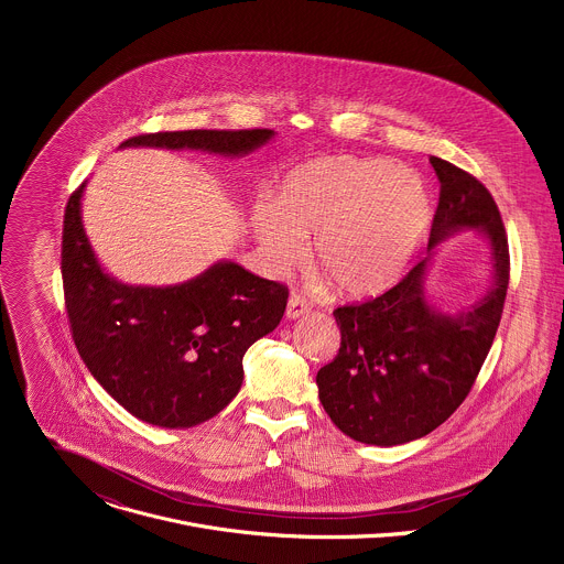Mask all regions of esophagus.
<instances>
[{
  "label": "esophagus",
  "mask_w": 564,
  "mask_h": 564,
  "mask_svg": "<svg viewBox=\"0 0 564 564\" xmlns=\"http://www.w3.org/2000/svg\"><path fill=\"white\" fill-rule=\"evenodd\" d=\"M307 312H310V303H307L303 296H299V294L292 292V296L288 299V307H285L288 318H299V316H303V314H307Z\"/></svg>",
  "instance_id": "esophagus-1"
}]
</instances>
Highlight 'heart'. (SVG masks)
<instances>
[{
    "label": "heart",
    "mask_w": 564,
    "mask_h": 564,
    "mask_svg": "<svg viewBox=\"0 0 564 564\" xmlns=\"http://www.w3.org/2000/svg\"><path fill=\"white\" fill-rule=\"evenodd\" d=\"M431 223L424 181L383 158L321 155L290 172L279 207L257 214L261 246L294 265L314 236V265L348 299L388 290L417 252Z\"/></svg>",
    "instance_id": "1"
}]
</instances>
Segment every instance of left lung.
I'll list each match as a JSON object with an SVG mask.
<instances>
[{"label":"left lung","mask_w":564,"mask_h":564,"mask_svg":"<svg viewBox=\"0 0 564 564\" xmlns=\"http://www.w3.org/2000/svg\"><path fill=\"white\" fill-rule=\"evenodd\" d=\"M431 165L442 189L429 250L451 231L479 227L496 283L470 312L437 314L422 290L424 259L383 294L335 310L341 346L316 372L318 399L337 429L364 444H406L444 424L470 392L505 310L509 240L491 192L437 155Z\"/></svg>","instance_id":"obj_1"}]
</instances>
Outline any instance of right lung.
<instances>
[{
	"instance_id": "right-lung-1",
	"label": "right lung",
	"mask_w": 564,
	"mask_h": 564,
	"mask_svg": "<svg viewBox=\"0 0 564 564\" xmlns=\"http://www.w3.org/2000/svg\"><path fill=\"white\" fill-rule=\"evenodd\" d=\"M272 129L140 133L122 147L248 153ZM79 185L64 209L62 283L75 348L100 386L142 422L187 429L220 413L243 383V355L272 333L288 288L238 263H216L172 288H133L98 265L79 218Z\"/></svg>"
}]
</instances>
